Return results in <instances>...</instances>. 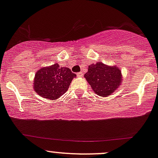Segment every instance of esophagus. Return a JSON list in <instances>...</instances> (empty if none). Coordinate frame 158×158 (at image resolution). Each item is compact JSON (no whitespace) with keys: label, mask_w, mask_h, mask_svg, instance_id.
<instances>
[{"label":"esophagus","mask_w":158,"mask_h":158,"mask_svg":"<svg viewBox=\"0 0 158 158\" xmlns=\"http://www.w3.org/2000/svg\"><path fill=\"white\" fill-rule=\"evenodd\" d=\"M77 77H82V76L84 75V73H83L82 72H80L77 73Z\"/></svg>","instance_id":"34e87169"}]
</instances>
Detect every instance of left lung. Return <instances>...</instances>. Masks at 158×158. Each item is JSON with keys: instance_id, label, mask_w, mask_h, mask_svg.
<instances>
[{"instance_id": "left-lung-1", "label": "left lung", "mask_w": 158, "mask_h": 158, "mask_svg": "<svg viewBox=\"0 0 158 158\" xmlns=\"http://www.w3.org/2000/svg\"><path fill=\"white\" fill-rule=\"evenodd\" d=\"M93 90L100 96L106 97L116 90L122 81L121 72L117 66H108L102 62L92 64L84 74Z\"/></svg>"}]
</instances>
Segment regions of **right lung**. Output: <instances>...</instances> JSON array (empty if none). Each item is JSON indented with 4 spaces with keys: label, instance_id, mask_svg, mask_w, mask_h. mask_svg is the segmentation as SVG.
Returning a JSON list of instances; mask_svg holds the SVG:
<instances>
[{
    "label": "right lung",
    "instance_id": "1",
    "mask_svg": "<svg viewBox=\"0 0 158 158\" xmlns=\"http://www.w3.org/2000/svg\"><path fill=\"white\" fill-rule=\"evenodd\" d=\"M75 77L69 68L60 67L59 64L41 68L35 74L34 89L42 97L55 100L68 90Z\"/></svg>",
    "mask_w": 158,
    "mask_h": 158
}]
</instances>
